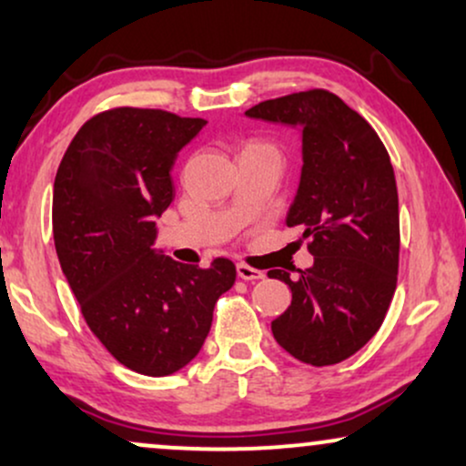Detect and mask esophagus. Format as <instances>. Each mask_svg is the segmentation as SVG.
Returning a JSON list of instances; mask_svg holds the SVG:
<instances>
[{"instance_id":"esophagus-1","label":"esophagus","mask_w":466,"mask_h":466,"mask_svg":"<svg viewBox=\"0 0 466 466\" xmlns=\"http://www.w3.org/2000/svg\"><path fill=\"white\" fill-rule=\"evenodd\" d=\"M238 276L241 279H248V282H257V279H263L265 278V273L258 271V269H254V267L246 265V263H238Z\"/></svg>"}]
</instances>
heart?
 Instances as JSON below:
<instances>
[{"mask_svg": "<svg viewBox=\"0 0 466 466\" xmlns=\"http://www.w3.org/2000/svg\"><path fill=\"white\" fill-rule=\"evenodd\" d=\"M252 146H260V144H250V146H248V148H252Z\"/></svg>", "mask_w": 466, "mask_h": 466, "instance_id": "obj_1", "label": "heart"}]
</instances>
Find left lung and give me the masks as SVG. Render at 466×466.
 Here are the masks:
<instances>
[{"instance_id":"left-lung-1","label":"left lung","mask_w":466,"mask_h":466,"mask_svg":"<svg viewBox=\"0 0 466 466\" xmlns=\"http://www.w3.org/2000/svg\"><path fill=\"white\" fill-rule=\"evenodd\" d=\"M246 116L301 127L303 167L286 225H301L309 269L267 273L292 303L271 322L297 360L335 365L359 352L384 322L399 271V195L390 157L373 127L335 93L260 101Z\"/></svg>"}]
</instances>
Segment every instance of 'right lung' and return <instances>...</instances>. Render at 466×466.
I'll list each match as a JSON object with an SVG mask.
<instances>
[{
    "instance_id": "1",
    "label": "right lung",
    "mask_w": 466,
    "mask_h": 466,
    "mask_svg": "<svg viewBox=\"0 0 466 466\" xmlns=\"http://www.w3.org/2000/svg\"><path fill=\"white\" fill-rule=\"evenodd\" d=\"M208 120L114 107L86 120L55 177L56 257L82 316L131 371L163 378L199 354L235 265H184L157 252V222L174 201L177 152Z\"/></svg>"
}]
</instances>
